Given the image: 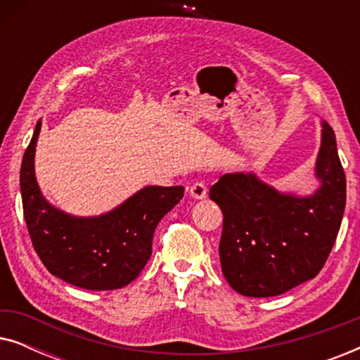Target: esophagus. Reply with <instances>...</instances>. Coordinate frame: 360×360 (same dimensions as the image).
Returning <instances> with one entry per match:
<instances>
[{
    "instance_id": "esophagus-1",
    "label": "esophagus",
    "mask_w": 360,
    "mask_h": 360,
    "mask_svg": "<svg viewBox=\"0 0 360 360\" xmlns=\"http://www.w3.org/2000/svg\"><path fill=\"white\" fill-rule=\"evenodd\" d=\"M206 193H208V190H206V185L203 184V181H196V184L190 186L191 198L203 200V198H206Z\"/></svg>"
}]
</instances>
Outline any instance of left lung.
Here are the masks:
<instances>
[{
    "label": "left lung",
    "mask_w": 360,
    "mask_h": 360,
    "mask_svg": "<svg viewBox=\"0 0 360 360\" xmlns=\"http://www.w3.org/2000/svg\"><path fill=\"white\" fill-rule=\"evenodd\" d=\"M313 195L282 193L254 174H226L210 188L223 211L219 260L244 297H277L319 274L336 243L346 208V175L336 136L323 121Z\"/></svg>",
    "instance_id": "8db88e82"
}]
</instances>
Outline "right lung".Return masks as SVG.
<instances>
[{
	"label": "right lung",
	"mask_w": 360,
	"mask_h": 360,
	"mask_svg": "<svg viewBox=\"0 0 360 360\" xmlns=\"http://www.w3.org/2000/svg\"><path fill=\"white\" fill-rule=\"evenodd\" d=\"M41 121L22 157L21 196L34 250L46 269L85 290H116L142 272L159 221L179 203L184 186H146L105 214L77 218L44 198L34 172Z\"/></svg>",
	"instance_id": "obj_1"
}]
</instances>
